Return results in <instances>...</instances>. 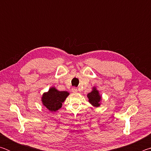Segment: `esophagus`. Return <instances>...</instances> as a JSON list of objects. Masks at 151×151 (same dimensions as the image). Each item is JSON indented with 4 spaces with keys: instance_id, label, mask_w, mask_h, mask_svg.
<instances>
[{
    "instance_id": "esophagus-1",
    "label": "esophagus",
    "mask_w": 151,
    "mask_h": 151,
    "mask_svg": "<svg viewBox=\"0 0 151 151\" xmlns=\"http://www.w3.org/2000/svg\"><path fill=\"white\" fill-rule=\"evenodd\" d=\"M71 91H72L73 93H77V92H78V89L74 87V88H72V90H71Z\"/></svg>"
}]
</instances>
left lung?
Wrapping results in <instances>:
<instances>
[{"label": "left lung", "mask_w": 151, "mask_h": 151, "mask_svg": "<svg viewBox=\"0 0 151 151\" xmlns=\"http://www.w3.org/2000/svg\"><path fill=\"white\" fill-rule=\"evenodd\" d=\"M88 102L94 107H99L101 105L102 96L99 94V91L95 86L93 88V90L87 94Z\"/></svg>", "instance_id": "obj_1"}]
</instances>
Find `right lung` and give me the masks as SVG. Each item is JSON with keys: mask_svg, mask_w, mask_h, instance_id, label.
<instances>
[{"mask_svg": "<svg viewBox=\"0 0 151 151\" xmlns=\"http://www.w3.org/2000/svg\"><path fill=\"white\" fill-rule=\"evenodd\" d=\"M68 95L69 93L67 91H59L53 86L47 93H43L41 101L43 105L48 111L56 112L62 107L63 103Z\"/></svg>", "mask_w": 151, "mask_h": 151, "instance_id": "1", "label": "right lung"}]
</instances>
